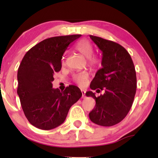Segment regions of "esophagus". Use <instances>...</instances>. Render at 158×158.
I'll use <instances>...</instances> for the list:
<instances>
[{
    "instance_id": "34e87169",
    "label": "esophagus",
    "mask_w": 158,
    "mask_h": 158,
    "mask_svg": "<svg viewBox=\"0 0 158 158\" xmlns=\"http://www.w3.org/2000/svg\"><path fill=\"white\" fill-rule=\"evenodd\" d=\"M81 94H82V98H85V90H81Z\"/></svg>"
}]
</instances>
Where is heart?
<instances>
[{
	"label": "heart",
	"mask_w": 158,
	"mask_h": 158,
	"mask_svg": "<svg viewBox=\"0 0 158 158\" xmlns=\"http://www.w3.org/2000/svg\"><path fill=\"white\" fill-rule=\"evenodd\" d=\"M77 50L79 51L83 56L85 58H88V62L90 67H97L99 64V58L93 55V48L90 44L88 41H81L76 47ZM73 81L77 84L83 85L86 83V81L88 79V74L86 72H81L78 73L73 76Z\"/></svg>",
	"instance_id": "heart-1"
}]
</instances>
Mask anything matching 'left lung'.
<instances>
[{"mask_svg": "<svg viewBox=\"0 0 158 158\" xmlns=\"http://www.w3.org/2000/svg\"><path fill=\"white\" fill-rule=\"evenodd\" d=\"M102 54V66L90 85V89L104 90L105 94L92 97L96 105L89 113L90 119L102 126H112L123 120L131 109L137 88L135 65L128 51L117 43L90 35Z\"/></svg>", "mask_w": 158, "mask_h": 158, "instance_id": "left-lung-1", "label": "left lung"}]
</instances>
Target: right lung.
I'll list each match as a JSON object with an SVG mask.
<instances>
[{"instance_id":"add662e5","label":"right lung","mask_w":158,"mask_h":158,"mask_svg":"<svg viewBox=\"0 0 158 158\" xmlns=\"http://www.w3.org/2000/svg\"><path fill=\"white\" fill-rule=\"evenodd\" d=\"M81 35L43 40L27 52L18 70V90L23 113L32 126L50 130L60 126L69 109L80 99V89L69 85L64 91L52 88L53 75L60 71L68 45Z\"/></svg>"}]
</instances>
